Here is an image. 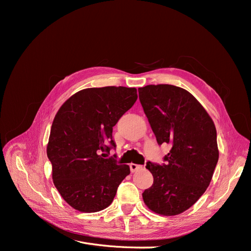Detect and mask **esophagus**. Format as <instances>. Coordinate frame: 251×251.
<instances>
[{"label":"esophagus","instance_id":"esophagus-1","mask_svg":"<svg viewBox=\"0 0 251 251\" xmlns=\"http://www.w3.org/2000/svg\"><path fill=\"white\" fill-rule=\"evenodd\" d=\"M142 168H143V166L140 165V164H135V163H131V164H130V169H131V172H132V173L137 172V171L141 170Z\"/></svg>","mask_w":251,"mask_h":251}]
</instances>
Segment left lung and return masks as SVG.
<instances>
[{
	"label": "left lung",
	"mask_w": 251,
	"mask_h": 251,
	"mask_svg": "<svg viewBox=\"0 0 251 251\" xmlns=\"http://www.w3.org/2000/svg\"><path fill=\"white\" fill-rule=\"evenodd\" d=\"M138 92L158 144L172 147L164 163L147 162L154 182L142 198L156 214L179 215L193 206L210 183L219 159L216 126L201 103L184 89L149 85Z\"/></svg>",
	"instance_id": "8db88e82"
}]
</instances>
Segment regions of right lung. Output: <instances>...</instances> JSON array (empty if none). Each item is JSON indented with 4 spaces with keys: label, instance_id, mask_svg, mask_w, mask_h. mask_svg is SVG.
<instances>
[{
    "label": "right lung",
    "instance_id": "1",
    "mask_svg": "<svg viewBox=\"0 0 251 251\" xmlns=\"http://www.w3.org/2000/svg\"><path fill=\"white\" fill-rule=\"evenodd\" d=\"M136 100L135 88H90L72 95L56 113L47 156L53 183L74 209L95 212L108 207L130 174L128 165L118 164L115 156L103 157L116 148L113 126Z\"/></svg>",
    "mask_w": 251,
    "mask_h": 251
}]
</instances>
